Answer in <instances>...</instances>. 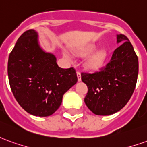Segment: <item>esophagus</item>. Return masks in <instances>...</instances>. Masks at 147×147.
I'll list each match as a JSON object with an SVG mask.
<instances>
[{
    "instance_id": "esophagus-1",
    "label": "esophagus",
    "mask_w": 147,
    "mask_h": 147,
    "mask_svg": "<svg viewBox=\"0 0 147 147\" xmlns=\"http://www.w3.org/2000/svg\"><path fill=\"white\" fill-rule=\"evenodd\" d=\"M77 77H78V81H81V74L80 71H77Z\"/></svg>"
}]
</instances>
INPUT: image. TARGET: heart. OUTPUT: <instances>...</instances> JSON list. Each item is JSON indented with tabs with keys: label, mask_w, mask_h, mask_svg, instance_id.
Instances as JSON below:
<instances>
[{
	"label": "heart",
	"mask_w": 147,
	"mask_h": 147,
	"mask_svg": "<svg viewBox=\"0 0 147 147\" xmlns=\"http://www.w3.org/2000/svg\"><path fill=\"white\" fill-rule=\"evenodd\" d=\"M95 49V46H87V47H84V48L76 49L75 53L77 55L81 56V57H86V56H88L94 51ZM63 54L67 59H71V60L72 59V56L70 53H68L67 52H64ZM106 58H107L106 50L105 49H100V50L94 52V53H92L86 58L84 65H85L86 68L89 69V70H98L105 64Z\"/></svg>",
	"instance_id": "1"
}]
</instances>
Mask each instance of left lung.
I'll return each mask as SVG.
<instances>
[{
	"label": "left lung",
	"instance_id": "obj_1",
	"mask_svg": "<svg viewBox=\"0 0 147 147\" xmlns=\"http://www.w3.org/2000/svg\"><path fill=\"white\" fill-rule=\"evenodd\" d=\"M110 61L100 71L81 74L88 87L84 102L96 115L117 113L128 102L136 88L139 61L131 43L123 34H117V43Z\"/></svg>",
	"mask_w": 147,
	"mask_h": 147
}]
</instances>
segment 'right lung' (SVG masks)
<instances>
[{
  "label": "right lung",
  "mask_w": 147,
  "mask_h": 147,
  "mask_svg": "<svg viewBox=\"0 0 147 147\" xmlns=\"http://www.w3.org/2000/svg\"><path fill=\"white\" fill-rule=\"evenodd\" d=\"M8 75L18 103L37 117L55 113L64 93L78 80L73 67H60L54 55L40 47L38 33L32 29L19 38L9 54Z\"/></svg>",
  "instance_id": "add662e5"
}]
</instances>
